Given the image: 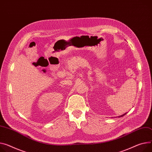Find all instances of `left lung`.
<instances>
[{
    "label": "left lung",
    "instance_id": "8db88e82",
    "mask_svg": "<svg viewBox=\"0 0 152 152\" xmlns=\"http://www.w3.org/2000/svg\"><path fill=\"white\" fill-rule=\"evenodd\" d=\"M125 114H126V113H125V114H123V115H120V116H119V117H122V116H124V115H125Z\"/></svg>",
    "mask_w": 152,
    "mask_h": 152
}]
</instances>
